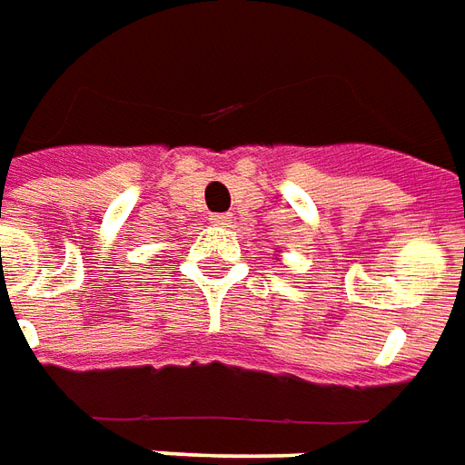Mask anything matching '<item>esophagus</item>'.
Returning a JSON list of instances; mask_svg holds the SVG:
<instances>
[{"label":"esophagus","mask_w":465,"mask_h":465,"mask_svg":"<svg viewBox=\"0 0 465 465\" xmlns=\"http://www.w3.org/2000/svg\"><path fill=\"white\" fill-rule=\"evenodd\" d=\"M210 223L217 227H230V215H210Z\"/></svg>","instance_id":"1"}]
</instances>
